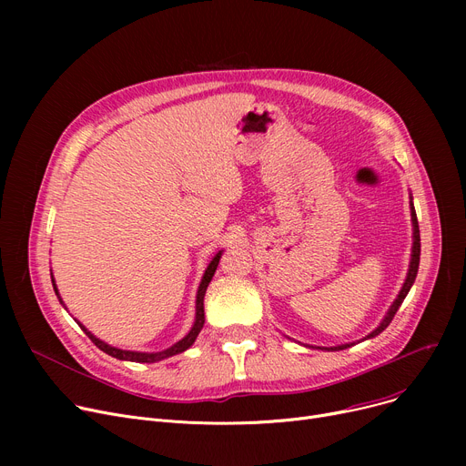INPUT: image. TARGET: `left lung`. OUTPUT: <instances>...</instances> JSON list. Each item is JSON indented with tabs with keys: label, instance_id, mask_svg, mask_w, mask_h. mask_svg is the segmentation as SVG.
<instances>
[{
	"label": "left lung",
	"instance_id": "obj_1",
	"mask_svg": "<svg viewBox=\"0 0 466 466\" xmlns=\"http://www.w3.org/2000/svg\"><path fill=\"white\" fill-rule=\"evenodd\" d=\"M410 209H411V225H413V246H411V258H410V268H408V274H406L404 285H402V289H400V292H399L397 300H395L393 304H390V308H389L387 315L383 317V321L380 323V327H378V329H374V330H372L369 336H366L364 339H369V338H374V336H378L380 332H383V330L389 327V323L393 321L395 313L399 311L400 304L404 302L406 295H408V292H410V289H411V285H413V281H415V276H418V268H420V255H421V238H420L418 215H415L413 204H410ZM351 346H353V344H341V346H336V348H321V350H327V351H339V350H346V348H351Z\"/></svg>",
	"mask_w": 466,
	"mask_h": 466
}]
</instances>
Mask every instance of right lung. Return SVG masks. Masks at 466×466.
<instances>
[{
  "mask_svg": "<svg viewBox=\"0 0 466 466\" xmlns=\"http://www.w3.org/2000/svg\"><path fill=\"white\" fill-rule=\"evenodd\" d=\"M220 255H223V251H218V253L213 257V260L209 262V266L206 268V274H204L202 283H200V287H198V295H196V319H194L192 329L188 330V334H187L183 339H179V341H177V344H174V346L167 348V350H164V351H157V353H141V351H127V350L113 348V346L106 344V341H102L100 338H96V336H94V334H92L85 325H81L77 319H76V321H77V325L83 329V332H85V334L94 341L96 348H100L104 353H107V355H111V357L118 359V360H132V362H157V360H162V359H167V357H174V355H177V353H183V351H187V350L194 344L196 336L200 334V330H202V327H204V321H206V317H204V297H206V289H208V285H209V281H211V278H213V274H215V270H217L218 260H220ZM51 279H53V287H55L56 297H58L60 304L64 306V302H62V299H60V295H58V289H56L55 278L51 276ZM64 308H66V306H64Z\"/></svg>",
  "mask_w": 466,
  "mask_h": 466,
  "instance_id": "1",
  "label": "right lung"
}]
</instances>
